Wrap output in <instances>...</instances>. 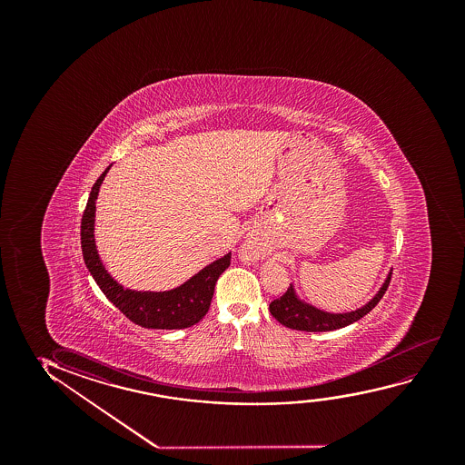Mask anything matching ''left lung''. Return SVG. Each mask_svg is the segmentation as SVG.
Returning <instances> with one entry per match:
<instances>
[{
  "instance_id": "1",
  "label": "left lung",
  "mask_w": 465,
  "mask_h": 465,
  "mask_svg": "<svg viewBox=\"0 0 465 465\" xmlns=\"http://www.w3.org/2000/svg\"><path fill=\"white\" fill-rule=\"evenodd\" d=\"M389 282H391V274H389L388 280L384 281L380 292L376 293L367 305L359 308L356 312H343V314L321 312L314 306L303 303L302 300L297 299V295L293 292V287L291 286L286 292L281 295L280 299H274L270 303V312L278 322L286 325L289 329H293V331H337V329L356 322L367 312H371L378 305V302L382 299L384 292L388 291Z\"/></svg>"
}]
</instances>
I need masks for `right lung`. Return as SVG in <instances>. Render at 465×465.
Segmentation results:
<instances>
[{
	"label": "right lung",
	"mask_w": 465,
	"mask_h": 465,
	"mask_svg": "<svg viewBox=\"0 0 465 465\" xmlns=\"http://www.w3.org/2000/svg\"><path fill=\"white\" fill-rule=\"evenodd\" d=\"M108 166L102 176L96 179L92 187L87 206L84 210L81 221V246H83L84 262L89 268L96 284L109 302L119 308L132 322L144 329H185L200 322L210 310L211 300L214 293L219 276L229 268L232 254L223 255V259L213 262L202 272H198L183 286L166 292H136L124 289L117 284L108 272L103 267L98 257L94 238V223H95V200L103 179L108 173Z\"/></svg>",
	"instance_id": "1"
}]
</instances>
